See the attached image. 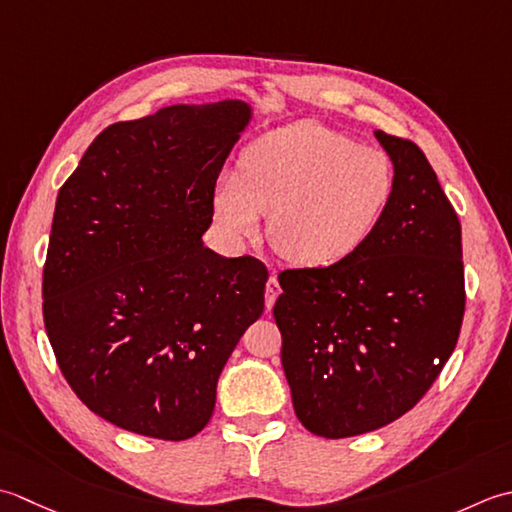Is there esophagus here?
Instances as JSON below:
<instances>
[{"label": "esophagus", "mask_w": 512, "mask_h": 512, "mask_svg": "<svg viewBox=\"0 0 512 512\" xmlns=\"http://www.w3.org/2000/svg\"><path fill=\"white\" fill-rule=\"evenodd\" d=\"M278 294H280L278 278H276V274H271L269 280H267V285H265V307H267V309L274 307V302H276Z\"/></svg>", "instance_id": "1"}]
</instances>
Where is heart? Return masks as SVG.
<instances>
[{
  "label": "heart",
  "mask_w": 512,
  "mask_h": 512,
  "mask_svg": "<svg viewBox=\"0 0 512 512\" xmlns=\"http://www.w3.org/2000/svg\"><path fill=\"white\" fill-rule=\"evenodd\" d=\"M395 190L387 152L358 145L316 121H296L254 141L241 170L221 176L214 218L232 241L254 238L269 215V241L298 267L349 258L380 225Z\"/></svg>",
  "instance_id": "b5f03b06"
}]
</instances>
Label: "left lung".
Returning a JSON list of instances; mask_svg holds the SVG:
<instances>
[{"mask_svg":"<svg viewBox=\"0 0 512 512\" xmlns=\"http://www.w3.org/2000/svg\"><path fill=\"white\" fill-rule=\"evenodd\" d=\"M395 190L356 254L285 269L274 318L298 420L338 440L387 426L433 387L460 338L462 225L424 152L378 130Z\"/></svg>","mask_w":512,"mask_h":512,"instance_id":"left-lung-1","label":"left lung"}]
</instances>
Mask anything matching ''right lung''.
I'll list each match as a JSON object with an SVG mask.
<instances>
[{
	"instance_id": "obj_1",
	"label": "right lung",
	"mask_w": 512,
	"mask_h": 512,
	"mask_svg": "<svg viewBox=\"0 0 512 512\" xmlns=\"http://www.w3.org/2000/svg\"><path fill=\"white\" fill-rule=\"evenodd\" d=\"M249 117L218 101L112 123L61 185L44 325L70 389L119 429L168 442L203 431L218 375L263 314L267 267L201 241Z\"/></svg>"
}]
</instances>
